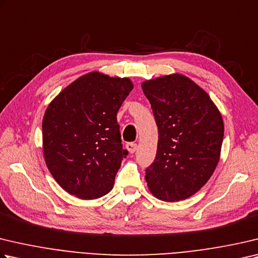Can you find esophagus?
<instances>
[{"label":"esophagus","mask_w":258,"mask_h":258,"mask_svg":"<svg viewBox=\"0 0 258 258\" xmlns=\"http://www.w3.org/2000/svg\"><path fill=\"white\" fill-rule=\"evenodd\" d=\"M137 148L138 145L137 143H133V142H128L127 144H126V149L128 150L130 153H134L135 151H137Z\"/></svg>","instance_id":"obj_1"}]
</instances>
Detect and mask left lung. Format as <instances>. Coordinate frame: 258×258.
<instances>
[{
    "mask_svg": "<svg viewBox=\"0 0 258 258\" xmlns=\"http://www.w3.org/2000/svg\"><path fill=\"white\" fill-rule=\"evenodd\" d=\"M158 126L156 159L145 169L149 189L157 199L175 202L207 184L220 158L221 114L209 95L181 74L142 83Z\"/></svg>",
    "mask_w": 258,
    "mask_h": 258,
    "instance_id": "obj_1",
    "label": "left lung"
}]
</instances>
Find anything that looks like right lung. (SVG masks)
<instances>
[{"instance_id":"1","label":"right lung","mask_w":258,"mask_h":258,"mask_svg":"<svg viewBox=\"0 0 258 258\" xmlns=\"http://www.w3.org/2000/svg\"><path fill=\"white\" fill-rule=\"evenodd\" d=\"M130 79L91 72L64 89L46 109L43 147L55 180L71 195L93 200L109 193L123 149L117 111L132 91Z\"/></svg>"}]
</instances>
